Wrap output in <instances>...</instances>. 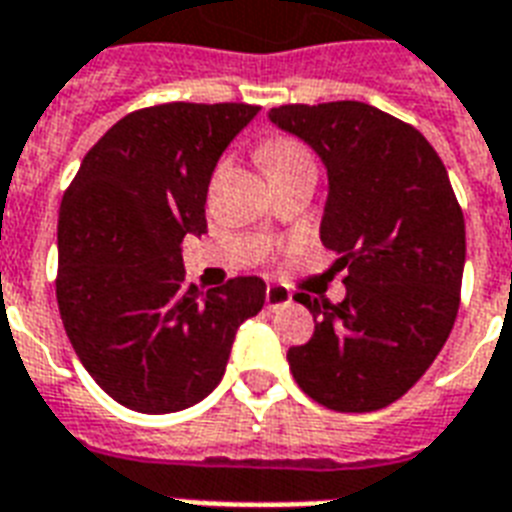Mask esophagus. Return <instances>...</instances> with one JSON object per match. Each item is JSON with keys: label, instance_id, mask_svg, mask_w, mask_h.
I'll list each match as a JSON object with an SVG mask.
<instances>
[{"label": "esophagus", "instance_id": "esophagus-1", "mask_svg": "<svg viewBox=\"0 0 512 512\" xmlns=\"http://www.w3.org/2000/svg\"><path fill=\"white\" fill-rule=\"evenodd\" d=\"M264 302H267V307H270V310L288 305V302H291V291H288V288H283V286H278V283H272V286H267Z\"/></svg>", "mask_w": 512, "mask_h": 512}]
</instances>
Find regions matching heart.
<instances>
[{
  "label": "heart",
  "instance_id": "b5f03b06",
  "mask_svg": "<svg viewBox=\"0 0 512 512\" xmlns=\"http://www.w3.org/2000/svg\"><path fill=\"white\" fill-rule=\"evenodd\" d=\"M261 159H264V164L272 169V167H280V164H291V161L310 159V156H307V151L299 145V142L272 140L261 148Z\"/></svg>",
  "mask_w": 512,
  "mask_h": 512
}]
</instances>
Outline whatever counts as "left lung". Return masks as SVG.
<instances>
[{
    "label": "left lung",
    "mask_w": 512,
    "mask_h": 512,
    "mask_svg": "<svg viewBox=\"0 0 512 512\" xmlns=\"http://www.w3.org/2000/svg\"><path fill=\"white\" fill-rule=\"evenodd\" d=\"M270 121L324 161L321 242L340 253L345 299L297 294L315 332L288 351L307 397L337 413L397 402L443 351L459 313L464 215L437 151L364 102L272 107Z\"/></svg>",
    "instance_id": "1"
}]
</instances>
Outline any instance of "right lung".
Masks as SVG:
<instances>
[{"label": "right lung", "instance_id": "obj_1", "mask_svg": "<svg viewBox=\"0 0 512 512\" xmlns=\"http://www.w3.org/2000/svg\"><path fill=\"white\" fill-rule=\"evenodd\" d=\"M261 107L169 102L96 142L59 210L56 299L88 375L137 413H178L224 378L234 334L264 307V280L199 294L186 234H205L213 169Z\"/></svg>", "mask_w": 512, "mask_h": 512}]
</instances>
